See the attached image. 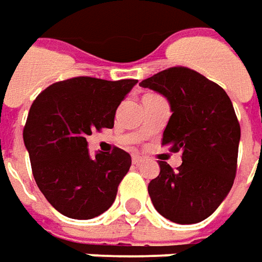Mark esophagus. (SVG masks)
<instances>
[{
	"label": "esophagus",
	"instance_id": "1",
	"mask_svg": "<svg viewBox=\"0 0 262 262\" xmlns=\"http://www.w3.org/2000/svg\"><path fill=\"white\" fill-rule=\"evenodd\" d=\"M142 161V158L140 155H133V164H140Z\"/></svg>",
	"mask_w": 262,
	"mask_h": 262
}]
</instances>
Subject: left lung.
Returning a JSON list of instances; mask_svg holds the SVG:
<instances>
[{
  "instance_id": "obj_1",
  "label": "left lung",
  "mask_w": 262,
  "mask_h": 262,
  "mask_svg": "<svg viewBox=\"0 0 262 262\" xmlns=\"http://www.w3.org/2000/svg\"><path fill=\"white\" fill-rule=\"evenodd\" d=\"M140 85L168 100L172 115L161 144L183 152L177 169L160 161V176L148 184L151 201L172 223H200L224 201L237 172L241 128L232 102L218 84L185 67L164 70Z\"/></svg>"
}]
</instances>
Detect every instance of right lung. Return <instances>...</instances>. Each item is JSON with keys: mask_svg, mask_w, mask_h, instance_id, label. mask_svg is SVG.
<instances>
[{"mask_svg": "<svg viewBox=\"0 0 262 262\" xmlns=\"http://www.w3.org/2000/svg\"><path fill=\"white\" fill-rule=\"evenodd\" d=\"M137 82L75 77L45 88L32 102L23 133L32 176L62 215L91 220L113 205L131 157L115 147L93 158L86 137L114 127L117 108Z\"/></svg>", "mask_w": 262, "mask_h": 262, "instance_id": "add662e5", "label": "right lung"}]
</instances>
